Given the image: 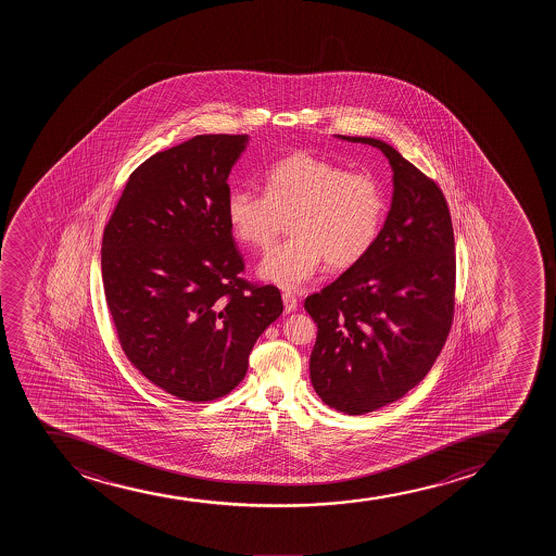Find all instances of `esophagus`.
Listing matches in <instances>:
<instances>
[{"instance_id":"obj_1","label":"esophagus","mask_w":556,"mask_h":556,"mask_svg":"<svg viewBox=\"0 0 556 556\" xmlns=\"http://www.w3.org/2000/svg\"><path fill=\"white\" fill-rule=\"evenodd\" d=\"M281 299H283V309H286V313L294 312L299 307V301H296V296L291 291H283Z\"/></svg>"}]
</instances>
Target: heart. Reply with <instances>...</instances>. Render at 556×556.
Returning a JSON list of instances; mask_svg holds the SVG:
<instances>
[{
	"instance_id": "b5f03b06",
	"label": "heart",
	"mask_w": 556,
	"mask_h": 556,
	"mask_svg": "<svg viewBox=\"0 0 556 556\" xmlns=\"http://www.w3.org/2000/svg\"><path fill=\"white\" fill-rule=\"evenodd\" d=\"M388 213L380 181L365 173L294 153L265 173V192L233 189L226 217L243 243L268 250L293 228V236L260 265V276L283 288L309 280L323 262L346 268L377 243Z\"/></svg>"
}]
</instances>
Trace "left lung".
Here are the masks:
<instances>
[{"label":"left lung","mask_w":556,"mask_h":556,"mask_svg":"<svg viewBox=\"0 0 556 556\" xmlns=\"http://www.w3.org/2000/svg\"><path fill=\"white\" fill-rule=\"evenodd\" d=\"M339 139L378 148L393 170L391 210L375 247L304 302L317 323L313 390L330 408L362 415L395 403L432 369L453 325L456 255L434 179L383 141Z\"/></svg>","instance_id":"left-lung-1"}]
</instances>
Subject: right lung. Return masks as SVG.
I'll return each instance as SVG.
<instances>
[{"instance_id": "add662e5", "label": "right lung", "mask_w": 556, "mask_h": 556, "mask_svg": "<svg viewBox=\"0 0 556 556\" xmlns=\"http://www.w3.org/2000/svg\"><path fill=\"white\" fill-rule=\"evenodd\" d=\"M249 135H197L137 166L103 230L105 301L122 351L189 403L228 395L283 312L275 286L244 280L226 217L228 176Z\"/></svg>"}]
</instances>
